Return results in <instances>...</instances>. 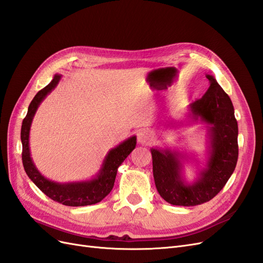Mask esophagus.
I'll return each mask as SVG.
<instances>
[{
  "mask_svg": "<svg viewBox=\"0 0 263 263\" xmlns=\"http://www.w3.org/2000/svg\"><path fill=\"white\" fill-rule=\"evenodd\" d=\"M153 136H151V133L146 129H141L137 133V141L140 145H148L150 144Z\"/></svg>",
  "mask_w": 263,
  "mask_h": 263,
  "instance_id": "1",
  "label": "esophagus"
}]
</instances>
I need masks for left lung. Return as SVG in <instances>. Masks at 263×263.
<instances>
[{
	"instance_id": "left-lung-1",
	"label": "left lung",
	"mask_w": 263,
	"mask_h": 263,
	"mask_svg": "<svg viewBox=\"0 0 263 263\" xmlns=\"http://www.w3.org/2000/svg\"><path fill=\"white\" fill-rule=\"evenodd\" d=\"M206 78L210 81L208 92L190 104L186 113V123L205 125L208 138L206 164L197 168L196 179L187 182L184 178V163L192 160L185 153L168 147L150 149L156 187L172 205L195 206L209 202L225 186L237 164L238 124L233 103L216 79L211 74Z\"/></svg>"
}]
</instances>
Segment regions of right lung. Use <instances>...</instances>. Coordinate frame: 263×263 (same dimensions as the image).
Wrapping results in <instances>:
<instances>
[{"mask_svg": "<svg viewBox=\"0 0 263 263\" xmlns=\"http://www.w3.org/2000/svg\"><path fill=\"white\" fill-rule=\"evenodd\" d=\"M61 74H54L52 81L39 91L28 106L27 115L24 118L21 130V140L23 146L22 160L24 169L29 179L36 186L51 200L67 206H85L101 202L109 194L114 186L118 166L136 147V136L127 138L116 147L110 149L102 162L99 172L95 176L85 181H76L60 183L47 179L39 172L30 156L29 148V132L34 116L41 103L51 93L58 85Z\"/></svg>", "mask_w": 263, "mask_h": 263, "instance_id": "1", "label": "right lung"}]
</instances>
